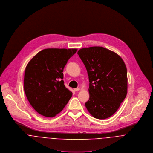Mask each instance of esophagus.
<instances>
[{
  "label": "esophagus",
  "instance_id": "1",
  "mask_svg": "<svg viewBox=\"0 0 153 153\" xmlns=\"http://www.w3.org/2000/svg\"><path fill=\"white\" fill-rule=\"evenodd\" d=\"M80 90V88H74V90L75 91H78L79 90Z\"/></svg>",
  "mask_w": 153,
  "mask_h": 153
}]
</instances>
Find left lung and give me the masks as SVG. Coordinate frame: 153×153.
Instances as JSON below:
<instances>
[{
	"instance_id": "1",
	"label": "left lung",
	"mask_w": 153,
	"mask_h": 153,
	"mask_svg": "<svg viewBox=\"0 0 153 153\" xmlns=\"http://www.w3.org/2000/svg\"><path fill=\"white\" fill-rule=\"evenodd\" d=\"M77 54L90 82V99L85 107L96 119L108 118L116 112L127 95L126 65L117 54L102 47L83 48Z\"/></svg>"
}]
</instances>
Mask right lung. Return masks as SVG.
<instances>
[{"mask_svg": "<svg viewBox=\"0 0 153 153\" xmlns=\"http://www.w3.org/2000/svg\"><path fill=\"white\" fill-rule=\"evenodd\" d=\"M76 49H46L27 64L24 90L30 105L40 114L53 117L68 104L73 94L65 87L63 69Z\"/></svg>", "mask_w": 153, "mask_h": 153, "instance_id": "1", "label": "right lung"}]
</instances>
